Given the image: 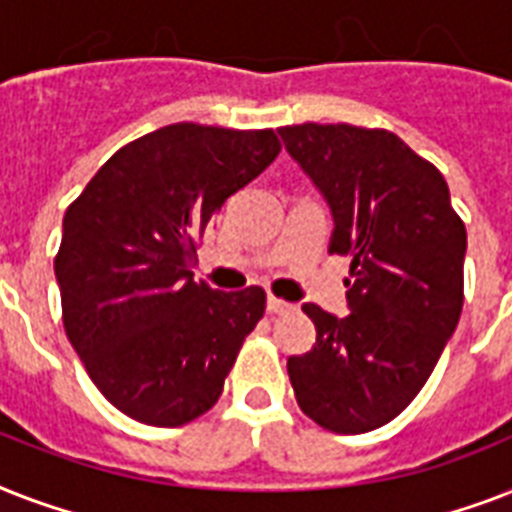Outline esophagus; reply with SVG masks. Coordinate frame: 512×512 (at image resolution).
I'll use <instances>...</instances> for the list:
<instances>
[{"instance_id":"34e87169","label":"esophagus","mask_w":512,"mask_h":512,"mask_svg":"<svg viewBox=\"0 0 512 512\" xmlns=\"http://www.w3.org/2000/svg\"><path fill=\"white\" fill-rule=\"evenodd\" d=\"M289 311H295V305L287 303V300H281V297H268V313L281 316V313H289Z\"/></svg>"}]
</instances>
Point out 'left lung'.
Returning a JSON list of instances; mask_svg holds the SVG:
<instances>
[{"label":"left lung","instance_id":"1","mask_svg":"<svg viewBox=\"0 0 512 512\" xmlns=\"http://www.w3.org/2000/svg\"><path fill=\"white\" fill-rule=\"evenodd\" d=\"M279 132L332 207L329 252L350 257V313L303 305L316 345L289 356V380L316 425L369 433L412 404L457 329L468 233L444 175L393 132L345 122Z\"/></svg>","mask_w":512,"mask_h":512}]
</instances>
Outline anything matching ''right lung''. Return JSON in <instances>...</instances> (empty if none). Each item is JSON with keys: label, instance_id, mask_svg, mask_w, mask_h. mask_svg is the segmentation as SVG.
<instances>
[{"label": "right lung", "instance_id": "right-lung-1", "mask_svg": "<svg viewBox=\"0 0 512 512\" xmlns=\"http://www.w3.org/2000/svg\"><path fill=\"white\" fill-rule=\"evenodd\" d=\"M273 130L180 122L108 159L63 217V327L90 380L132 420L188 425L217 404L265 289L193 281L223 201L279 156Z\"/></svg>", "mask_w": 512, "mask_h": 512}]
</instances>
